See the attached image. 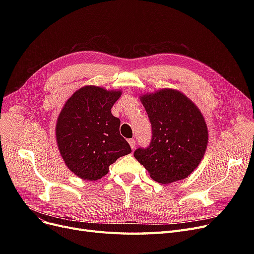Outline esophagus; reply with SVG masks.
Segmentation results:
<instances>
[{
  "mask_svg": "<svg viewBox=\"0 0 254 254\" xmlns=\"http://www.w3.org/2000/svg\"><path fill=\"white\" fill-rule=\"evenodd\" d=\"M127 142H128V144H129V146H130V148H131L132 150H134L135 145H136L135 140H134V139H129V140H127Z\"/></svg>",
  "mask_w": 254,
  "mask_h": 254,
  "instance_id": "esophagus-1",
  "label": "esophagus"
}]
</instances>
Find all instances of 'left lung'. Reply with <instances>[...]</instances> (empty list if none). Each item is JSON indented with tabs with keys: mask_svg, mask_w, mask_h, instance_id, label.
<instances>
[{
	"mask_svg": "<svg viewBox=\"0 0 254 254\" xmlns=\"http://www.w3.org/2000/svg\"><path fill=\"white\" fill-rule=\"evenodd\" d=\"M140 101L152 127L147 148L134 152L150 177L168 184L189 177L202 162L208 145V127L196 105L183 92L163 88L143 93Z\"/></svg>",
	"mask_w": 254,
	"mask_h": 254,
	"instance_id": "left-lung-1",
	"label": "left lung"
}]
</instances>
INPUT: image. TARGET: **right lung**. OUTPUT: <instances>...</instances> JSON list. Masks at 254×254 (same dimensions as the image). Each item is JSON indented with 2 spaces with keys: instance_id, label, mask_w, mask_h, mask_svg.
Returning a JSON list of instances; mask_svg holds the SVG:
<instances>
[{
  "instance_id": "1",
  "label": "right lung",
  "mask_w": 254,
  "mask_h": 254,
  "mask_svg": "<svg viewBox=\"0 0 254 254\" xmlns=\"http://www.w3.org/2000/svg\"><path fill=\"white\" fill-rule=\"evenodd\" d=\"M122 93L119 89L85 85L61 110L56 126L58 147L65 166L79 178L101 179L117 158L131 152L120 136V120L111 113Z\"/></svg>"
}]
</instances>
